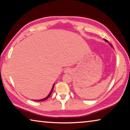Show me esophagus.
I'll return each instance as SVG.
<instances>
[{
    "mask_svg": "<svg viewBox=\"0 0 130 130\" xmlns=\"http://www.w3.org/2000/svg\"><path fill=\"white\" fill-rule=\"evenodd\" d=\"M72 72V70H71V69H70V68H67V69H65V70H64V73H70V72Z\"/></svg>",
    "mask_w": 130,
    "mask_h": 130,
    "instance_id": "1",
    "label": "esophagus"
}]
</instances>
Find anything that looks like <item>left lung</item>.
<instances>
[{
    "instance_id": "obj_1",
    "label": "left lung",
    "mask_w": 130,
    "mask_h": 130,
    "mask_svg": "<svg viewBox=\"0 0 130 130\" xmlns=\"http://www.w3.org/2000/svg\"><path fill=\"white\" fill-rule=\"evenodd\" d=\"M104 41H105V42H108V41L107 40H106V39H104ZM109 45L110 46H111L112 47V45H111V43H109Z\"/></svg>"
}]
</instances>
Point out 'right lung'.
Masks as SVG:
<instances>
[{
  "label": "right lung",
  "instance_id": "right-lung-1",
  "mask_svg": "<svg viewBox=\"0 0 130 130\" xmlns=\"http://www.w3.org/2000/svg\"><path fill=\"white\" fill-rule=\"evenodd\" d=\"M54 84H54L53 85V87H52V90H51V91H50V92L49 94H48V95H47L46 97L45 98L42 99H41V100H35V101H37V102H42V101L46 100V99H47L49 98V97H50V96L51 95V94H52V92H53V89H54Z\"/></svg>",
  "mask_w": 130,
  "mask_h": 130
}]
</instances>
